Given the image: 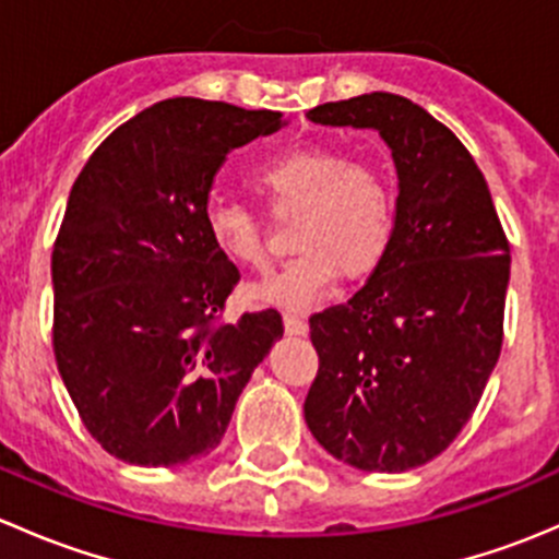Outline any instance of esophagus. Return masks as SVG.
Segmentation results:
<instances>
[{"instance_id":"obj_1","label":"esophagus","mask_w":559,"mask_h":559,"mask_svg":"<svg viewBox=\"0 0 559 559\" xmlns=\"http://www.w3.org/2000/svg\"><path fill=\"white\" fill-rule=\"evenodd\" d=\"M284 330L289 332V335H308V321L295 313H284Z\"/></svg>"}]
</instances>
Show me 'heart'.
Masks as SVG:
<instances>
[{"instance_id":"1","label":"heart","mask_w":559,"mask_h":559,"mask_svg":"<svg viewBox=\"0 0 559 559\" xmlns=\"http://www.w3.org/2000/svg\"><path fill=\"white\" fill-rule=\"evenodd\" d=\"M257 186L278 218L297 216L289 243L295 257L253 284L259 306L306 311L346 278H365L386 259L394 238V194L386 175L335 145L308 143L259 167ZM205 233L213 251L235 267L262 273L270 243L257 213L240 202H211Z\"/></svg>"}]
</instances>
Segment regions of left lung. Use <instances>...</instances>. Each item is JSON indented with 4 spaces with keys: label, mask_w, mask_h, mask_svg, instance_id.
<instances>
[{
    "label": "left lung",
    "mask_w": 559,
    "mask_h": 559,
    "mask_svg": "<svg viewBox=\"0 0 559 559\" xmlns=\"http://www.w3.org/2000/svg\"><path fill=\"white\" fill-rule=\"evenodd\" d=\"M308 118L376 129L400 191L384 262L352 300L311 316L319 373L302 411L335 460L403 473L441 454L481 400L503 346L511 248L481 170L425 107L373 92Z\"/></svg>",
    "instance_id": "1"
}]
</instances>
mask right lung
<instances>
[{
    "instance_id": "add662e5",
    "label": "right lung",
    "mask_w": 559,
    "mask_h": 559,
    "mask_svg": "<svg viewBox=\"0 0 559 559\" xmlns=\"http://www.w3.org/2000/svg\"><path fill=\"white\" fill-rule=\"evenodd\" d=\"M284 123L275 110L165 99L121 123L78 175L50 257L53 354L107 454L173 467L213 452L284 335L273 308L218 321L240 273L205 233L229 151Z\"/></svg>"
}]
</instances>
